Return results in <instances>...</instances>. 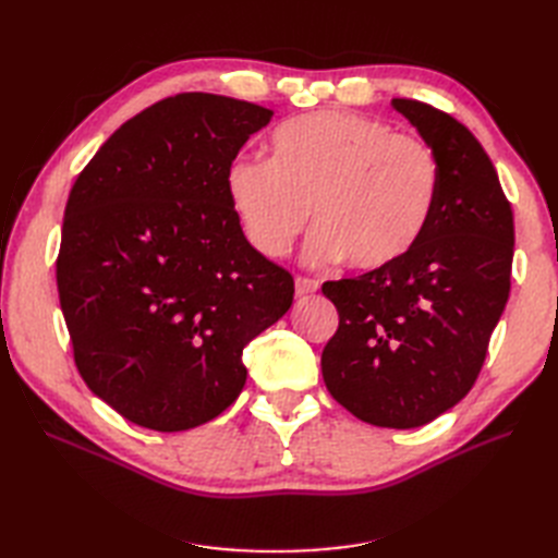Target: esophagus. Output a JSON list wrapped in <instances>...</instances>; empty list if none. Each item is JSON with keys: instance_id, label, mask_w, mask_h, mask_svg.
Returning a JSON list of instances; mask_svg holds the SVG:
<instances>
[{"instance_id": "34e87169", "label": "esophagus", "mask_w": 558, "mask_h": 558, "mask_svg": "<svg viewBox=\"0 0 558 558\" xmlns=\"http://www.w3.org/2000/svg\"><path fill=\"white\" fill-rule=\"evenodd\" d=\"M316 291H318V281L316 279H307V277H298L295 279V295L298 298L314 295Z\"/></svg>"}]
</instances>
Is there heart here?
<instances>
[{
  "mask_svg": "<svg viewBox=\"0 0 558 558\" xmlns=\"http://www.w3.org/2000/svg\"><path fill=\"white\" fill-rule=\"evenodd\" d=\"M272 156H238L226 193L246 242L265 258H283L307 228L305 260H347L381 272L421 244L440 195L433 148L375 118L316 111L275 130Z\"/></svg>",
  "mask_w": 558,
  "mask_h": 558,
  "instance_id": "1",
  "label": "heart"
}]
</instances>
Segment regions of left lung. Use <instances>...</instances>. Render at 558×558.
<instances>
[{
  "label": "left lung",
  "instance_id": "1",
  "mask_svg": "<svg viewBox=\"0 0 558 558\" xmlns=\"http://www.w3.org/2000/svg\"><path fill=\"white\" fill-rule=\"evenodd\" d=\"M440 162V195L402 263L326 281L340 326L320 356L330 396L365 424L416 428L475 384L510 298L514 218L494 162L465 125L393 99Z\"/></svg>",
  "mask_w": 558,
  "mask_h": 558
}]
</instances>
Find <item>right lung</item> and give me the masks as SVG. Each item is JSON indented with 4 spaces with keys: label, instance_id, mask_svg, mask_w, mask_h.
I'll list each match as a JSON object with an SVG mask.
<instances>
[{
    "label": "right lung",
    "instance_id": "obj_1",
    "mask_svg": "<svg viewBox=\"0 0 558 558\" xmlns=\"http://www.w3.org/2000/svg\"><path fill=\"white\" fill-rule=\"evenodd\" d=\"M272 113L167 97L111 134L66 199L56 267L74 361L132 424L177 433L228 410L244 347L293 305V277L246 242L226 193Z\"/></svg>",
    "mask_w": 558,
    "mask_h": 558
}]
</instances>
